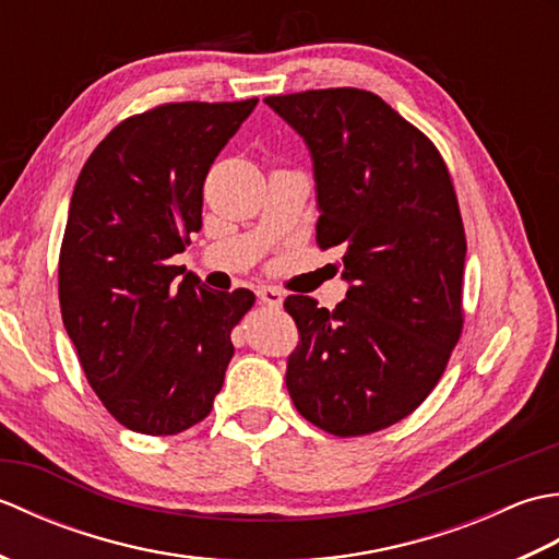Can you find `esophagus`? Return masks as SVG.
Returning a JSON list of instances; mask_svg holds the SVG:
<instances>
[{
    "mask_svg": "<svg viewBox=\"0 0 559 559\" xmlns=\"http://www.w3.org/2000/svg\"><path fill=\"white\" fill-rule=\"evenodd\" d=\"M257 298L269 307H281L283 305V293L278 288H271V286H261L257 290Z\"/></svg>",
    "mask_w": 559,
    "mask_h": 559,
    "instance_id": "esophagus-1",
    "label": "esophagus"
}]
</instances>
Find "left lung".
<instances>
[{
  "label": "left lung",
  "instance_id": "left-lung-1",
  "mask_svg": "<svg viewBox=\"0 0 559 559\" xmlns=\"http://www.w3.org/2000/svg\"><path fill=\"white\" fill-rule=\"evenodd\" d=\"M312 153L317 245L341 247L334 312L288 295L300 331L286 384L305 420L336 437L406 418L437 386L463 329L466 233L435 144L370 91L264 100Z\"/></svg>",
  "mask_w": 559,
  "mask_h": 559
}]
</instances>
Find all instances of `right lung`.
<instances>
[{
	"label": "right lung",
	"instance_id": "add662e5",
	"mask_svg": "<svg viewBox=\"0 0 559 559\" xmlns=\"http://www.w3.org/2000/svg\"><path fill=\"white\" fill-rule=\"evenodd\" d=\"M257 103H165L127 117L71 194L62 322L91 389L134 432L177 435L206 418L235 353L230 331L254 305L247 288L209 290L170 259L201 230L209 168Z\"/></svg>",
	"mask_w": 559,
	"mask_h": 559
}]
</instances>
